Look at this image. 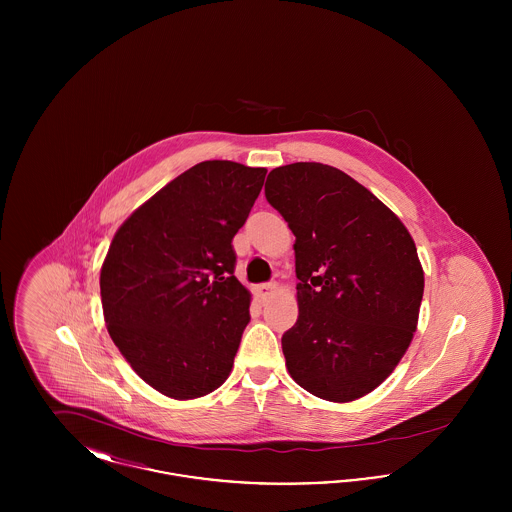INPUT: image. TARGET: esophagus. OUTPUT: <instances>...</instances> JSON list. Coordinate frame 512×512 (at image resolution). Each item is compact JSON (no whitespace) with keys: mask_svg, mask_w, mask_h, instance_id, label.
I'll return each mask as SVG.
<instances>
[{"mask_svg":"<svg viewBox=\"0 0 512 512\" xmlns=\"http://www.w3.org/2000/svg\"><path fill=\"white\" fill-rule=\"evenodd\" d=\"M274 290H276V284H274V282H265V284H259V286L255 288V295H257V299H259L261 303H265V301H268V299L274 295Z\"/></svg>","mask_w":512,"mask_h":512,"instance_id":"34e87169","label":"esophagus"}]
</instances>
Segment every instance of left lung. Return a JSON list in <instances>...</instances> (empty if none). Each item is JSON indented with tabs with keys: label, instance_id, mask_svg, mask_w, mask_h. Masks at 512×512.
I'll use <instances>...</instances> for the list:
<instances>
[{
	"label": "left lung",
	"instance_id": "8db88e82",
	"mask_svg": "<svg viewBox=\"0 0 512 512\" xmlns=\"http://www.w3.org/2000/svg\"><path fill=\"white\" fill-rule=\"evenodd\" d=\"M265 195L295 236L299 317L282 336L286 366L320 399H359L413 340L424 293L413 238L376 195L330 165L278 167Z\"/></svg>",
	"mask_w": 512,
	"mask_h": 512
}]
</instances>
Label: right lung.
Returning a JSON list of instances; mask_svg holds the SVG:
<instances>
[{"instance_id": "obj_1", "label": "right lung", "mask_w": 512, "mask_h": 512, "mask_svg": "<svg viewBox=\"0 0 512 512\" xmlns=\"http://www.w3.org/2000/svg\"><path fill=\"white\" fill-rule=\"evenodd\" d=\"M265 174L234 161L197 163L124 220L111 242L99 276L109 336L163 395L203 397L232 370L251 318L232 240Z\"/></svg>"}]
</instances>
